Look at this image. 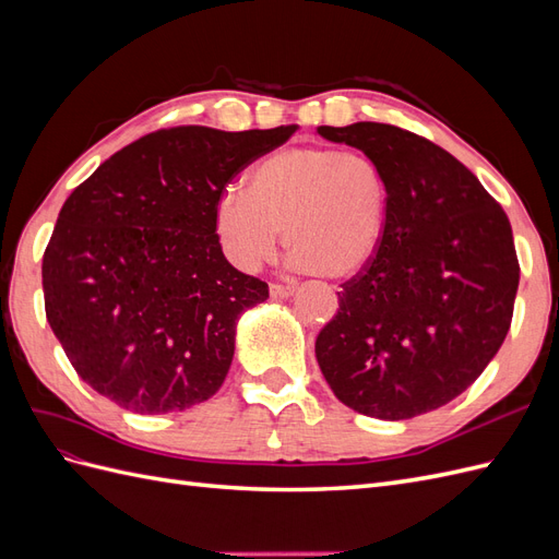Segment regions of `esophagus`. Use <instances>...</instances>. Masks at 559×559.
Returning a JSON list of instances; mask_svg holds the SVG:
<instances>
[{"instance_id":"esophagus-1","label":"esophagus","mask_w":559,"mask_h":559,"mask_svg":"<svg viewBox=\"0 0 559 559\" xmlns=\"http://www.w3.org/2000/svg\"><path fill=\"white\" fill-rule=\"evenodd\" d=\"M296 292L294 284H270V296L273 298H289Z\"/></svg>"}]
</instances>
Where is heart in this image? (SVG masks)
Masks as SVG:
<instances>
[{
	"label": "heart",
	"mask_w": 559,
	"mask_h": 559,
	"mask_svg": "<svg viewBox=\"0 0 559 559\" xmlns=\"http://www.w3.org/2000/svg\"><path fill=\"white\" fill-rule=\"evenodd\" d=\"M389 222V181L376 158L335 146H292L263 158L247 195L226 191L214 228L226 257L242 270L273 261L284 230L298 270L326 280L361 273Z\"/></svg>",
	"instance_id": "b5f03b06"
}]
</instances>
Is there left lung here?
<instances>
[{
	"instance_id": "1",
	"label": "left lung",
	"mask_w": 559,
	"mask_h": 559,
	"mask_svg": "<svg viewBox=\"0 0 559 559\" xmlns=\"http://www.w3.org/2000/svg\"><path fill=\"white\" fill-rule=\"evenodd\" d=\"M317 132L376 158L389 181L382 245L317 335L321 373L361 415L431 413L478 380L511 329L520 265L509 216L415 132L370 121Z\"/></svg>"
}]
</instances>
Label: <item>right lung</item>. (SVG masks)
<instances>
[{
  "mask_svg": "<svg viewBox=\"0 0 559 559\" xmlns=\"http://www.w3.org/2000/svg\"><path fill=\"white\" fill-rule=\"evenodd\" d=\"M294 132H151L64 200L41 263L46 319L97 394L165 415L218 392L238 319L267 284L226 261L214 207L235 175Z\"/></svg>",
  "mask_w": 559,
  "mask_h": 559,
  "instance_id": "obj_1",
  "label": "right lung"
}]
</instances>
